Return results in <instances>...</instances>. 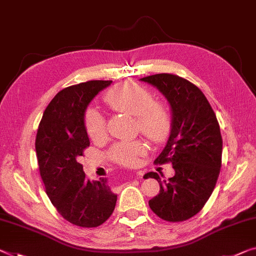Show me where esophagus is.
<instances>
[{"instance_id": "obj_1", "label": "esophagus", "mask_w": 256, "mask_h": 256, "mask_svg": "<svg viewBox=\"0 0 256 256\" xmlns=\"http://www.w3.org/2000/svg\"><path fill=\"white\" fill-rule=\"evenodd\" d=\"M136 175H137V176H140L142 172H136Z\"/></svg>"}]
</instances>
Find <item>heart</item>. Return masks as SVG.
Returning <instances> with one entry per match:
<instances>
[{
	"mask_svg": "<svg viewBox=\"0 0 256 256\" xmlns=\"http://www.w3.org/2000/svg\"><path fill=\"white\" fill-rule=\"evenodd\" d=\"M104 102L118 112L135 116L138 130L153 143H164L172 132V118L166 106L153 100L152 94L143 86L122 82L104 95ZM84 126L90 138L100 140L105 135V119L96 110H88ZM146 146L142 140L118 142L110 148L108 156L124 166H135Z\"/></svg>",
	"mask_w": 256,
	"mask_h": 256,
	"instance_id": "heart-1",
	"label": "heart"
}]
</instances>
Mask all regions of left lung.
<instances>
[{
    "instance_id": "8db88e82",
    "label": "left lung",
    "mask_w": 256,
    "mask_h": 256,
    "mask_svg": "<svg viewBox=\"0 0 256 256\" xmlns=\"http://www.w3.org/2000/svg\"><path fill=\"white\" fill-rule=\"evenodd\" d=\"M166 97L172 111V132L156 164L170 162L175 175L156 178L160 191L148 202L153 213L168 222L194 216L205 205L218 180L222 136L216 116L202 90L186 78L168 73L142 78Z\"/></svg>"
}]
</instances>
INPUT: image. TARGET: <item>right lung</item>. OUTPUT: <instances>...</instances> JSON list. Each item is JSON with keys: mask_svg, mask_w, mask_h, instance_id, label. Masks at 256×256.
I'll use <instances>...</instances> for the list:
<instances>
[{"mask_svg": "<svg viewBox=\"0 0 256 256\" xmlns=\"http://www.w3.org/2000/svg\"><path fill=\"white\" fill-rule=\"evenodd\" d=\"M111 84L94 80L60 90L46 106L35 140L46 194L66 221L82 228L103 224L116 204L108 178L89 180L78 162L90 144L84 126L88 105Z\"/></svg>", "mask_w": 256, "mask_h": 256, "instance_id": "add662e5", "label": "right lung"}]
</instances>
